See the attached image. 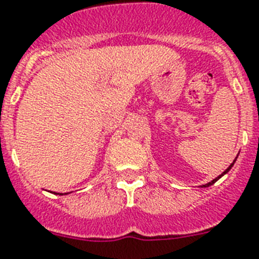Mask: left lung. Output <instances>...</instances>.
I'll use <instances>...</instances> for the list:
<instances>
[{
    "mask_svg": "<svg viewBox=\"0 0 259 259\" xmlns=\"http://www.w3.org/2000/svg\"><path fill=\"white\" fill-rule=\"evenodd\" d=\"M236 159H237V156H236ZM236 159H234V160H233V163H232V164H230V166H229V167H228L227 170L224 171V172H223V174H221V175H219V177H217V178H214V179H213V180H210L209 183H207V184H203V186H200V187H201V188H207V187H209V186H212V184H214V183H216L217 180L220 179V178H221V177H224V175H225V174H228V172H229V171H230V168H232V167H233V164H234V162H236Z\"/></svg>",
    "mask_w": 259,
    "mask_h": 259,
    "instance_id": "obj_1",
    "label": "left lung"
}]
</instances>
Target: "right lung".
I'll list each match as a JSON object with an SVG mask.
<instances>
[{
	"label": "right lung",
	"instance_id": "obj_1",
	"mask_svg": "<svg viewBox=\"0 0 259 259\" xmlns=\"http://www.w3.org/2000/svg\"><path fill=\"white\" fill-rule=\"evenodd\" d=\"M58 195H67V193H58Z\"/></svg>",
	"mask_w": 259,
	"mask_h": 259
}]
</instances>
